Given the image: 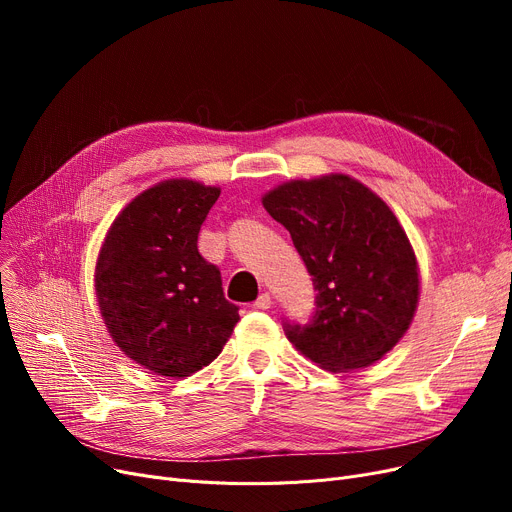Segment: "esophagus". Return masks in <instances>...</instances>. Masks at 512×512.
<instances>
[{"mask_svg": "<svg viewBox=\"0 0 512 512\" xmlns=\"http://www.w3.org/2000/svg\"><path fill=\"white\" fill-rule=\"evenodd\" d=\"M272 294L270 292H263V294H259V299L253 303V307L255 309H270L272 307Z\"/></svg>", "mask_w": 512, "mask_h": 512, "instance_id": "34e87169", "label": "esophagus"}]
</instances>
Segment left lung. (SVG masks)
<instances>
[{
    "label": "left lung",
    "instance_id": "1",
    "mask_svg": "<svg viewBox=\"0 0 512 512\" xmlns=\"http://www.w3.org/2000/svg\"><path fill=\"white\" fill-rule=\"evenodd\" d=\"M263 207L290 232L317 290L309 324H284L288 340L328 371L380 361L419 303L417 257L392 209L346 174L284 182Z\"/></svg>",
    "mask_w": 512,
    "mask_h": 512
}]
</instances>
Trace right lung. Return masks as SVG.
Wrapping results in <instances>:
<instances>
[{
  "instance_id": "1",
  "label": "right lung",
  "mask_w": 512,
  "mask_h": 512,
  "mask_svg": "<svg viewBox=\"0 0 512 512\" xmlns=\"http://www.w3.org/2000/svg\"><path fill=\"white\" fill-rule=\"evenodd\" d=\"M218 186L172 178L134 197L105 234L95 292L120 351L166 378H188L222 353L238 317L220 270L197 249Z\"/></svg>"
}]
</instances>
